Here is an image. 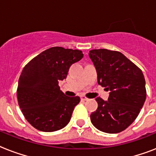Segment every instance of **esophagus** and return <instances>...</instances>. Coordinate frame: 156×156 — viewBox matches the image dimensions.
<instances>
[{
    "instance_id": "obj_1",
    "label": "esophagus",
    "mask_w": 156,
    "mask_h": 156,
    "mask_svg": "<svg viewBox=\"0 0 156 156\" xmlns=\"http://www.w3.org/2000/svg\"><path fill=\"white\" fill-rule=\"evenodd\" d=\"M81 100H83V101H87V100H88V99L86 97L85 95H81Z\"/></svg>"
}]
</instances>
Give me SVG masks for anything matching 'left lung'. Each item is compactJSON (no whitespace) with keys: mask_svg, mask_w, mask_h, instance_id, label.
Wrapping results in <instances>:
<instances>
[{"mask_svg":"<svg viewBox=\"0 0 156 156\" xmlns=\"http://www.w3.org/2000/svg\"><path fill=\"white\" fill-rule=\"evenodd\" d=\"M97 73L98 84L109 90L108 100L97 97L93 126L108 133H120L133 123L147 97L145 78L138 66L120 52L93 49L89 52Z\"/></svg>","mask_w":156,"mask_h":156,"instance_id":"8db88e82","label":"left lung"}]
</instances>
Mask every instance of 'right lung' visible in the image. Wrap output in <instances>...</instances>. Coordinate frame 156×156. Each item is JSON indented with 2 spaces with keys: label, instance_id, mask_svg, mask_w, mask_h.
<instances>
[{
  "label": "right lung",
  "instance_id": "obj_1",
  "mask_svg": "<svg viewBox=\"0 0 156 156\" xmlns=\"http://www.w3.org/2000/svg\"><path fill=\"white\" fill-rule=\"evenodd\" d=\"M83 57L80 50L52 47L23 68L18 80V101L33 127L43 132H53L68 125L80 98L66 95L58 83L66 78L69 67Z\"/></svg>",
  "mask_w": 156,
  "mask_h": 156
}]
</instances>
